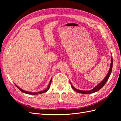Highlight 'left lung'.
I'll list each match as a JSON object with an SVG mask.
<instances>
[{
  "mask_svg": "<svg viewBox=\"0 0 121 121\" xmlns=\"http://www.w3.org/2000/svg\"><path fill=\"white\" fill-rule=\"evenodd\" d=\"M112 54V53H111ZM112 56L111 57V65H110V68H109V71L108 73V74L105 77V78L104 79V80H102L101 82H100L98 84H97V85H96L95 87L93 89H91L90 90H79L78 89H76V88H75L73 85H72V84L71 83V81H69L71 84V85L72 87V88L74 89L76 92H78V93H83V94H90L92 93H94L95 92H97V91L99 90L101 88L103 87V86L105 85V84L106 83V82H107V81L108 80L109 76H110V75L111 74L112 72Z\"/></svg>",
  "mask_w": 121,
  "mask_h": 121,
  "instance_id": "8db88e82",
  "label": "left lung"
}]
</instances>
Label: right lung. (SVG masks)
Returning a JSON list of instances; mask_svg holds the SVG:
<instances>
[{
  "instance_id": "obj_1",
  "label": "right lung",
  "mask_w": 121,
  "mask_h": 121,
  "mask_svg": "<svg viewBox=\"0 0 121 121\" xmlns=\"http://www.w3.org/2000/svg\"><path fill=\"white\" fill-rule=\"evenodd\" d=\"M52 78H51V79H50V82H49V84H48V86H47V88H46V89H45V90H43V91H39V92H30V91H27L24 90H23V89H22L21 88H20L19 86H17L15 83H14V84H15L16 86L18 88H19V89L22 91V92H23V93H26V94H32V95H36V94H41V93H43L46 92V91H47V90H48L49 89V88L50 86V84H51V83H52Z\"/></svg>"
}]
</instances>
